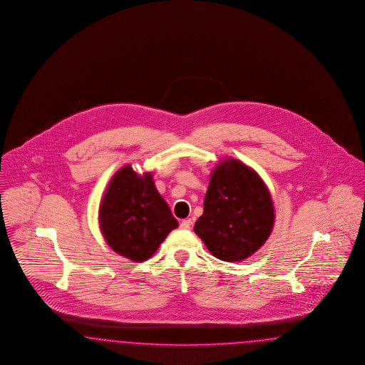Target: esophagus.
Instances as JSON below:
<instances>
[{
    "mask_svg": "<svg viewBox=\"0 0 365 365\" xmlns=\"http://www.w3.org/2000/svg\"><path fill=\"white\" fill-rule=\"evenodd\" d=\"M191 220L186 219L180 221V230H190L191 228Z\"/></svg>",
    "mask_w": 365,
    "mask_h": 365,
    "instance_id": "34e87169",
    "label": "esophagus"
}]
</instances>
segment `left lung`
Here are the masks:
<instances>
[{
    "label": "left lung",
    "mask_w": 365,
    "mask_h": 365,
    "mask_svg": "<svg viewBox=\"0 0 365 365\" xmlns=\"http://www.w3.org/2000/svg\"><path fill=\"white\" fill-rule=\"evenodd\" d=\"M273 224V201L261 176L236 159L220 163L194 225L212 255L225 262L246 259L266 242Z\"/></svg>",
    "instance_id": "left-lung-1"
}]
</instances>
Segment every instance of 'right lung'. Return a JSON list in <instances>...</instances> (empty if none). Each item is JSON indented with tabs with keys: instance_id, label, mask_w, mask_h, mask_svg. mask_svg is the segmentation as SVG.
I'll return each mask as SVG.
<instances>
[{
	"instance_id": "add662e5",
	"label": "right lung",
	"mask_w": 365,
	"mask_h": 365,
	"mask_svg": "<svg viewBox=\"0 0 365 365\" xmlns=\"http://www.w3.org/2000/svg\"><path fill=\"white\" fill-rule=\"evenodd\" d=\"M99 224L108 246L135 262L150 258L178 227L152 174L138 175L130 165L122 167L110 180L99 209Z\"/></svg>"
}]
</instances>
